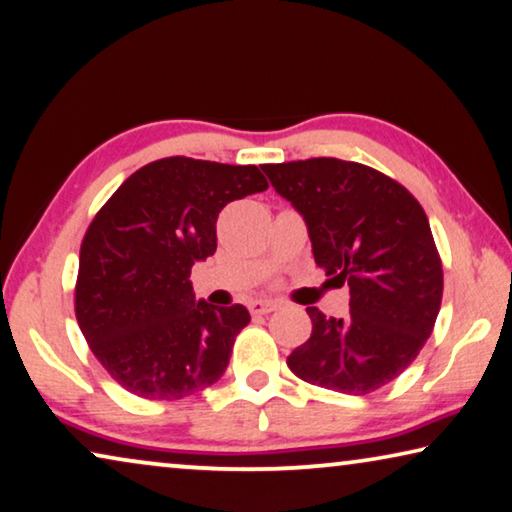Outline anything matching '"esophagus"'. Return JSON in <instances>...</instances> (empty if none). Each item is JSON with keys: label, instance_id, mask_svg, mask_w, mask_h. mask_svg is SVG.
I'll return each mask as SVG.
<instances>
[{"label": "esophagus", "instance_id": "34e87169", "mask_svg": "<svg viewBox=\"0 0 512 512\" xmlns=\"http://www.w3.org/2000/svg\"><path fill=\"white\" fill-rule=\"evenodd\" d=\"M249 309H251V313H254V316H267V313L277 311L279 304L270 302V300H256V302H251Z\"/></svg>", "mask_w": 512, "mask_h": 512}]
</instances>
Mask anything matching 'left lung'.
<instances>
[{
    "mask_svg": "<svg viewBox=\"0 0 512 512\" xmlns=\"http://www.w3.org/2000/svg\"><path fill=\"white\" fill-rule=\"evenodd\" d=\"M300 210L327 283L350 288V313L306 306L311 338L286 364L322 389L366 396L419 357L442 306L444 270L421 203L398 180L338 157L263 164Z\"/></svg>",
    "mask_w": 512,
    "mask_h": 512,
    "instance_id": "1",
    "label": "left lung"
}]
</instances>
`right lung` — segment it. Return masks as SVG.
Instances as JSON below:
<instances>
[{
	"mask_svg": "<svg viewBox=\"0 0 512 512\" xmlns=\"http://www.w3.org/2000/svg\"><path fill=\"white\" fill-rule=\"evenodd\" d=\"M267 190L254 164L174 155L137 169L91 219L80 247L75 316L102 368L146 400H178L215 384L242 304L194 302L192 265L215 254L226 203Z\"/></svg>",
	"mask_w": 512,
	"mask_h": 512,
	"instance_id": "add662e5",
	"label": "right lung"
}]
</instances>
